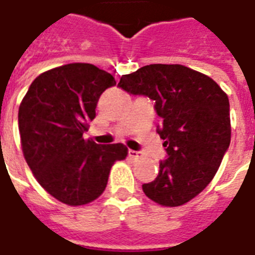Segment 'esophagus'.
Listing matches in <instances>:
<instances>
[{"label": "esophagus", "mask_w": 255, "mask_h": 255, "mask_svg": "<svg viewBox=\"0 0 255 255\" xmlns=\"http://www.w3.org/2000/svg\"><path fill=\"white\" fill-rule=\"evenodd\" d=\"M128 156H129L132 160H139V159H141V157H143V153H141V152H139V151H133V149H129V151H128Z\"/></svg>", "instance_id": "obj_1"}]
</instances>
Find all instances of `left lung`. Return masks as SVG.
Masks as SVG:
<instances>
[{
    "label": "left lung",
    "mask_w": 255,
    "mask_h": 255,
    "mask_svg": "<svg viewBox=\"0 0 255 255\" xmlns=\"http://www.w3.org/2000/svg\"><path fill=\"white\" fill-rule=\"evenodd\" d=\"M119 87L155 100L157 133L168 159L157 177L143 184L148 198L180 206L205 189L230 144L229 99L205 74L182 65H148L120 78Z\"/></svg>",
    "instance_id": "obj_1"
}]
</instances>
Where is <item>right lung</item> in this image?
Instances as JSON below:
<instances>
[{"label": "right lung", "mask_w": 255, "mask_h": 255, "mask_svg": "<svg viewBox=\"0 0 255 255\" xmlns=\"http://www.w3.org/2000/svg\"><path fill=\"white\" fill-rule=\"evenodd\" d=\"M115 85V78L96 66L69 63L38 75L19 104L26 163L42 188L66 205L96 200L114 163L127 157L124 144L100 145L83 137L100 95Z\"/></svg>", "instance_id": "add662e5"}]
</instances>
